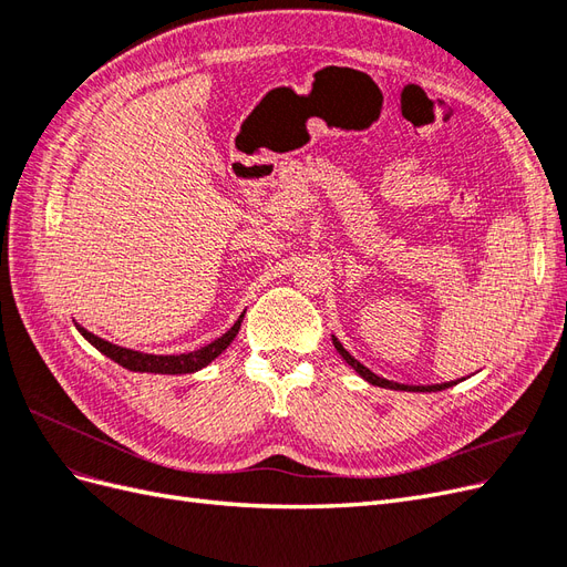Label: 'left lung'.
<instances>
[{
	"label": "left lung",
	"instance_id": "left-lung-1",
	"mask_svg": "<svg viewBox=\"0 0 567 567\" xmlns=\"http://www.w3.org/2000/svg\"><path fill=\"white\" fill-rule=\"evenodd\" d=\"M333 346H336V350L340 352V357L346 359V362L362 375V379H367L371 385H381V388H390V390H419V392H435V390H444V388H450V385H454V381L452 383H440V385H400V383H392V381H385V379H381V375H375L373 371H369L362 362H357V359L340 346V340L338 338H333Z\"/></svg>",
	"mask_w": 567,
	"mask_h": 567
}]
</instances>
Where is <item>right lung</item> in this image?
<instances>
[{
    "label": "right lung",
    "mask_w": 567,
    "mask_h": 567,
    "mask_svg": "<svg viewBox=\"0 0 567 567\" xmlns=\"http://www.w3.org/2000/svg\"><path fill=\"white\" fill-rule=\"evenodd\" d=\"M241 319L244 315L238 317V321L231 326V329L219 336L217 340H213L210 346H205L200 350L194 352H184V354H146V352H136V350H127V348H120L113 346V342L99 338L90 331H84L82 326H78V331L87 338L92 346L104 352L106 357H111L113 362H117L120 367H125L130 371H148V373H194L198 369H203L205 364H210L217 354H221L227 350L229 342L236 338L238 329H241Z\"/></svg>",
    "instance_id": "right-lung-1"
}]
</instances>
